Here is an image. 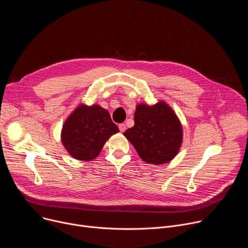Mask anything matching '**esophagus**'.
<instances>
[{
  "mask_svg": "<svg viewBox=\"0 0 248 248\" xmlns=\"http://www.w3.org/2000/svg\"><path fill=\"white\" fill-rule=\"evenodd\" d=\"M119 128H120V131H121V132H124V131L125 130V124H121L119 125Z\"/></svg>",
  "mask_w": 248,
  "mask_h": 248,
  "instance_id": "34e87169",
  "label": "esophagus"
}]
</instances>
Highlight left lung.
Returning a JSON list of instances; mask_svg holds the SVG:
<instances>
[{
	"label": "left lung",
	"mask_w": 248,
	"mask_h": 248,
	"mask_svg": "<svg viewBox=\"0 0 248 248\" xmlns=\"http://www.w3.org/2000/svg\"><path fill=\"white\" fill-rule=\"evenodd\" d=\"M144 162L160 165L172 160L183 142L182 124L170 107L160 101L153 106L139 104L134 125L124 132Z\"/></svg>",
	"instance_id": "obj_1"
}]
</instances>
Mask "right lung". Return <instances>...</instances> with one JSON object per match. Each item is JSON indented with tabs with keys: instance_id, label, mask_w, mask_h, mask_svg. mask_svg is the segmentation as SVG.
Returning a JSON list of instances; mask_svg holds the SVG:
<instances>
[{
	"instance_id": "1",
	"label": "right lung",
	"mask_w": 248,
	"mask_h": 248,
	"mask_svg": "<svg viewBox=\"0 0 248 248\" xmlns=\"http://www.w3.org/2000/svg\"><path fill=\"white\" fill-rule=\"evenodd\" d=\"M109 112L99 105H79L64 122L62 142L67 152L81 161L96 158L104 144L119 132Z\"/></svg>"
}]
</instances>
